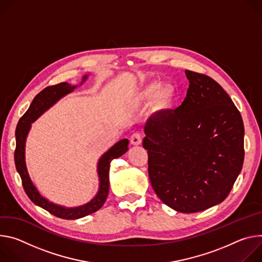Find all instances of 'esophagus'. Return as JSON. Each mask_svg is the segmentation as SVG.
Instances as JSON below:
<instances>
[{"instance_id": "1", "label": "esophagus", "mask_w": 262, "mask_h": 262, "mask_svg": "<svg viewBox=\"0 0 262 262\" xmlns=\"http://www.w3.org/2000/svg\"><path fill=\"white\" fill-rule=\"evenodd\" d=\"M130 141H131L132 144H134V146H138V144H140L141 141H142V135L139 132H134L131 135Z\"/></svg>"}]
</instances>
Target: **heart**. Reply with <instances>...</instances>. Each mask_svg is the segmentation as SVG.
<instances>
[{
	"label": "heart",
	"instance_id": "b5f03b06",
	"mask_svg": "<svg viewBox=\"0 0 262 262\" xmlns=\"http://www.w3.org/2000/svg\"><path fill=\"white\" fill-rule=\"evenodd\" d=\"M176 97V91L170 85L161 87L160 83H149L137 96L138 101H154L159 107H167Z\"/></svg>",
	"mask_w": 262,
	"mask_h": 262
}]
</instances>
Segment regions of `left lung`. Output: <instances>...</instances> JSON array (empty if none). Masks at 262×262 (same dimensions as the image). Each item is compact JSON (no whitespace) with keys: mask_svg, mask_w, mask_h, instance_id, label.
Masks as SVG:
<instances>
[{"mask_svg":"<svg viewBox=\"0 0 262 262\" xmlns=\"http://www.w3.org/2000/svg\"><path fill=\"white\" fill-rule=\"evenodd\" d=\"M189 87L183 103L144 127L152 187L168 207L199 212L230 193L245 158L239 110L211 77L185 71Z\"/></svg>","mask_w":262,"mask_h":262,"instance_id":"1","label":"left lung"}]
</instances>
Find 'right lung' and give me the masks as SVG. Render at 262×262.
I'll return each mask as SVG.
<instances>
[{"mask_svg":"<svg viewBox=\"0 0 262 262\" xmlns=\"http://www.w3.org/2000/svg\"><path fill=\"white\" fill-rule=\"evenodd\" d=\"M86 79V76L83 78ZM76 86H73L69 83L62 82L56 85H51L42 90L32 101L30 107L26 111V113L19 119L16 130H15V139L16 146L14 150V162L15 167L19 173L21 184L25 192L29 196L35 205L46 209L51 214L60 217L63 220H76L89 215L93 212L99 210L105 203L108 191H109V169L110 162L121 157L128 151V139H122L116 142L114 146L107 151L100 159L98 164V172L100 177V189L96 198L87 203L86 205L77 207V208H63L61 206H57L52 204L49 201L43 199L35 186L32 184L30 178L27 172L26 164H25V141L26 136L30 129L31 123H33L38 116L47 110L50 106H52L55 102H57L60 98L71 93Z\"/></svg>","mask_w":262,"mask_h":262,"instance_id":"right-lung-1","label":"right lung"}]
</instances>
